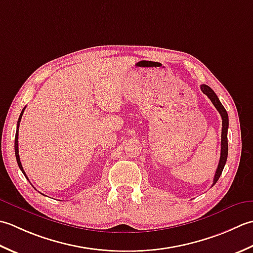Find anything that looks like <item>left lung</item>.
<instances>
[{
    "label": "left lung",
    "mask_w": 253,
    "mask_h": 253,
    "mask_svg": "<svg viewBox=\"0 0 253 253\" xmlns=\"http://www.w3.org/2000/svg\"><path fill=\"white\" fill-rule=\"evenodd\" d=\"M201 90L203 91V94H205L210 98V100L213 102V105L215 106L216 109L219 112V115L221 116V142H220V158H219V163L217 169H216L214 180H213V185L217 182V180L219 179L221 172H223V169L225 167L226 161H227V155H228V141H227V131H228V115L227 111L224 108V106L221 105V102L219 101L218 97L216 96L214 90L211 88L208 85H201Z\"/></svg>",
    "instance_id": "obj_1"
}]
</instances>
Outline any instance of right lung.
<instances>
[{
  "mask_svg": "<svg viewBox=\"0 0 253 253\" xmlns=\"http://www.w3.org/2000/svg\"><path fill=\"white\" fill-rule=\"evenodd\" d=\"M24 110H25V108H24V109H23L22 113H20V116H19V118H18V122H17V130H16V135H15V156H16V161H17V164H18V167L20 168V170H22L23 173L25 174V177L27 178V176H26V173H25L24 169H23L22 163H20V159H19V154H18V128H19V122H20V119H22V117H23ZM27 179H28V178H27Z\"/></svg>",
  "mask_w": 253,
  "mask_h": 253,
  "instance_id": "obj_1",
  "label": "right lung"
}]
</instances>
